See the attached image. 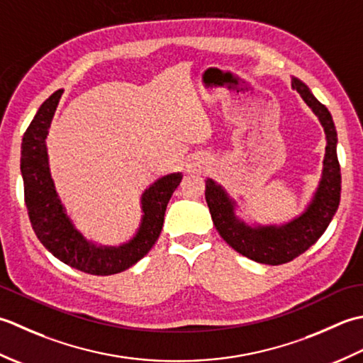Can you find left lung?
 Masks as SVG:
<instances>
[{
	"instance_id": "8db88e82",
	"label": "left lung",
	"mask_w": 363,
	"mask_h": 363,
	"mask_svg": "<svg viewBox=\"0 0 363 363\" xmlns=\"http://www.w3.org/2000/svg\"><path fill=\"white\" fill-rule=\"evenodd\" d=\"M291 87L299 92L302 100L320 119L328 140L321 180L306 211L284 225L250 227L236 218L235 201L228 197L220 184L208 179L205 188V199L213 224L228 246L250 260L272 266L291 262L318 241L334 218L342 191V174L337 158V130L329 109L318 101L310 89L298 78H293Z\"/></svg>"
}]
</instances>
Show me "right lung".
<instances>
[{
    "label": "right lung",
    "instance_id": "1",
    "mask_svg": "<svg viewBox=\"0 0 363 363\" xmlns=\"http://www.w3.org/2000/svg\"><path fill=\"white\" fill-rule=\"evenodd\" d=\"M62 89L42 103L21 140L20 169L25 184V203L33 230L57 260L92 276H111L128 269L157 242L164 223L166 206L182 182V172L161 177L144 191L143 220L133 238L121 246H97L86 240L65 213L51 179L47 135Z\"/></svg>",
    "mask_w": 363,
    "mask_h": 363
}]
</instances>
